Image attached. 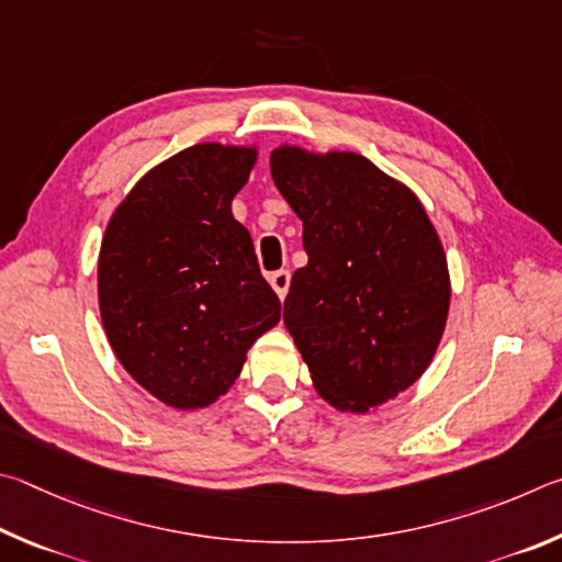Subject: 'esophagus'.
<instances>
[{"instance_id": "obj_1", "label": "esophagus", "mask_w": 562, "mask_h": 562, "mask_svg": "<svg viewBox=\"0 0 562 562\" xmlns=\"http://www.w3.org/2000/svg\"><path fill=\"white\" fill-rule=\"evenodd\" d=\"M269 283H271V289L276 291V296L283 301V299H286V293H289V286H291V271H286V269L273 271L269 276Z\"/></svg>"}]
</instances>
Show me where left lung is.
I'll list each match as a JSON object with an SVG mask.
<instances>
[{
	"label": "left lung",
	"instance_id": "obj_1",
	"mask_svg": "<svg viewBox=\"0 0 562 562\" xmlns=\"http://www.w3.org/2000/svg\"><path fill=\"white\" fill-rule=\"evenodd\" d=\"M271 177L308 254L283 323L318 395L366 415L435 360L451 303L445 246L419 196L358 153L281 143Z\"/></svg>",
	"mask_w": 562,
	"mask_h": 562
}]
</instances>
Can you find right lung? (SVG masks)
Masks as SVG:
<instances>
[{"instance_id":"add662e5","label":"right lung","mask_w":562,"mask_h":562,"mask_svg":"<svg viewBox=\"0 0 562 562\" xmlns=\"http://www.w3.org/2000/svg\"><path fill=\"white\" fill-rule=\"evenodd\" d=\"M256 145L196 143L147 170L108 220L98 308L115 358L175 409L212 405L281 318L232 200Z\"/></svg>"}]
</instances>
